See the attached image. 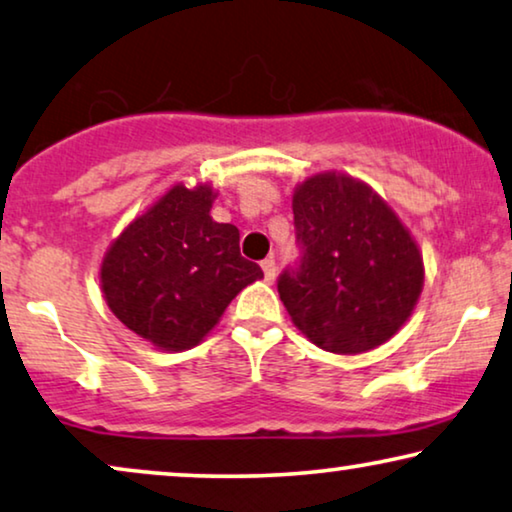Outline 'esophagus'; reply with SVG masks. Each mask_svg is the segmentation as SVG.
Here are the masks:
<instances>
[{
  "instance_id": "esophagus-1",
  "label": "esophagus",
  "mask_w": 512,
  "mask_h": 512,
  "mask_svg": "<svg viewBox=\"0 0 512 512\" xmlns=\"http://www.w3.org/2000/svg\"><path fill=\"white\" fill-rule=\"evenodd\" d=\"M262 271H264V280H266V283H273V280H276V271H278L276 259L266 257L264 262H262Z\"/></svg>"
}]
</instances>
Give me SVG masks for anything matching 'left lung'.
Instances as JSON below:
<instances>
[{"mask_svg": "<svg viewBox=\"0 0 512 512\" xmlns=\"http://www.w3.org/2000/svg\"><path fill=\"white\" fill-rule=\"evenodd\" d=\"M301 243L278 294L301 334L334 355L373 350L406 325L422 294V253L390 204L359 178L325 171L292 194Z\"/></svg>", "mask_w": 512, "mask_h": 512, "instance_id": "obj_1", "label": "left lung"}]
</instances>
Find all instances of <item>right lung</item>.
Wrapping results in <instances>:
<instances>
[{
	"instance_id": "right-lung-1",
	"label": "right lung",
	"mask_w": 512,
	"mask_h": 512,
	"mask_svg": "<svg viewBox=\"0 0 512 512\" xmlns=\"http://www.w3.org/2000/svg\"><path fill=\"white\" fill-rule=\"evenodd\" d=\"M208 183L171 185L122 229L102 259L111 313L157 350L199 345L243 287L264 278L241 257L239 229L211 218Z\"/></svg>"
}]
</instances>
